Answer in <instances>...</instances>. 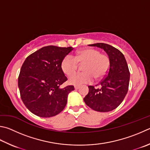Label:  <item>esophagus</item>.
Masks as SVG:
<instances>
[{"label": "esophagus", "instance_id": "esophagus-1", "mask_svg": "<svg viewBox=\"0 0 150 150\" xmlns=\"http://www.w3.org/2000/svg\"><path fill=\"white\" fill-rule=\"evenodd\" d=\"M74 88H75V90H78L79 88H80V86H74Z\"/></svg>", "mask_w": 150, "mask_h": 150}]
</instances>
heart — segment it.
Segmentation results:
<instances>
[{"label": "heart", "mask_w": 150, "mask_h": 150, "mask_svg": "<svg viewBox=\"0 0 150 150\" xmlns=\"http://www.w3.org/2000/svg\"><path fill=\"white\" fill-rule=\"evenodd\" d=\"M82 63L83 72L75 73L70 75L69 83L79 86L83 84L93 82L94 77L99 79L106 75L110 68L109 57L94 48H85L77 51L74 58L69 55L64 57L61 63V67L64 73L69 75L75 71L78 63Z\"/></svg>", "instance_id": "obj_1"}]
</instances>
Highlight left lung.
Listing matches in <instances>:
<instances>
[{"instance_id":"1","label":"left lung","mask_w":150,"mask_h":150,"mask_svg":"<svg viewBox=\"0 0 150 150\" xmlns=\"http://www.w3.org/2000/svg\"><path fill=\"white\" fill-rule=\"evenodd\" d=\"M89 46L103 49L108 55L110 65L107 74L99 84L100 88L88 86V93L84 101L94 111L108 112L117 108L127 94L130 80L129 67L122 53L112 46L105 43Z\"/></svg>"}]
</instances>
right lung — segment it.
I'll use <instances>...</instances> for the list:
<instances>
[{
    "label": "right lung",
    "mask_w": 150,
    "mask_h": 150,
    "mask_svg": "<svg viewBox=\"0 0 150 150\" xmlns=\"http://www.w3.org/2000/svg\"><path fill=\"white\" fill-rule=\"evenodd\" d=\"M72 47L47 46L29 55L18 77L21 98L26 108L40 117H51L63 111L74 86L61 85L67 80L62 69V59Z\"/></svg>",
    "instance_id": "add662e5"
}]
</instances>
